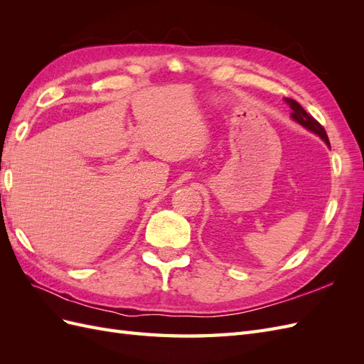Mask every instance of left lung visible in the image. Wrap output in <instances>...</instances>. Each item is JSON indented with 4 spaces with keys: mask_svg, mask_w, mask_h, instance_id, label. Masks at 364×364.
Returning <instances> with one entry per match:
<instances>
[{
    "mask_svg": "<svg viewBox=\"0 0 364 364\" xmlns=\"http://www.w3.org/2000/svg\"><path fill=\"white\" fill-rule=\"evenodd\" d=\"M284 100H285V103H287L291 107L290 117L296 121V123H299L306 130L313 132V134H316L322 141H325L326 146H329V139H328V135H326L325 129L322 127V124H318L317 121L310 114H306L305 109L299 103H297L296 100H291V98H284Z\"/></svg>",
    "mask_w": 364,
    "mask_h": 364,
    "instance_id": "obj_1",
    "label": "left lung"
}]
</instances>
